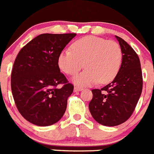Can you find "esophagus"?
Masks as SVG:
<instances>
[{"instance_id":"34e87169","label":"esophagus","mask_w":154,"mask_h":154,"mask_svg":"<svg viewBox=\"0 0 154 154\" xmlns=\"http://www.w3.org/2000/svg\"><path fill=\"white\" fill-rule=\"evenodd\" d=\"M74 91H75V92H78V91H82V88H80V87H74Z\"/></svg>"}]
</instances>
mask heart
Returning <instances> with one entry per match:
<instances>
[{"label":"heart","mask_w":154,"mask_h":154,"mask_svg":"<svg viewBox=\"0 0 154 154\" xmlns=\"http://www.w3.org/2000/svg\"><path fill=\"white\" fill-rule=\"evenodd\" d=\"M123 59L120 44L95 36H87L74 41L70 50L58 56V66L68 75H75L84 66L87 70L73 78L75 84L83 87L99 82L106 84L118 74Z\"/></svg>","instance_id":"b5f03b06"}]
</instances>
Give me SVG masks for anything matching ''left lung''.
Segmentation results:
<instances>
[{
  "instance_id": "left-lung-1",
  "label": "left lung",
  "mask_w": 154,
  "mask_h": 154,
  "mask_svg": "<svg viewBox=\"0 0 154 154\" xmlns=\"http://www.w3.org/2000/svg\"><path fill=\"white\" fill-rule=\"evenodd\" d=\"M119 41L123 59L118 74L110 84L101 89L92 90L89 103L92 117L108 127L120 125L132 115L142 93L143 77L138 55L124 40Z\"/></svg>"
}]
</instances>
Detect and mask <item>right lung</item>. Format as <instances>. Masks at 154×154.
<instances>
[{
    "mask_svg": "<svg viewBox=\"0 0 154 154\" xmlns=\"http://www.w3.org/2000/svg\"><path fill=\"white\" fill-rule=\"evenodd\" d=\"M76 34H43L27 43L15 59L11 91L20 114L31 124L52 125L62 118L74 91L60 73L58 56ZM62 84L61 88H58Z\"/></svg>",
    "mask_w": 154,
    "mask_h": 154,
    "instance_id": "add662e5",
    "label": "right lung"
}]
</instances>
